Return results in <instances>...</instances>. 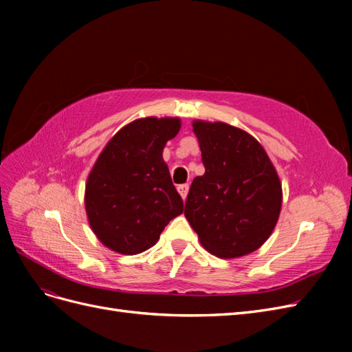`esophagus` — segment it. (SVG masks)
Returning <instances> with one entry per match:
<instances>
[{
  "mask_svg": "<svg viewBox=\"0 0 352 352\" xmlns=\"http://www.w3.org/2000/svg\"><path fill=\"white\" fill-rule=\"evenodd\" d=\"M177 190H179V194H180V197H182L184 199H186V195H188V190H189V185H188V184H185V185H179V186H177Z\"/></svg>",
  "mask_w": 352,
  "mask_h": 352,
  "instance_id": "obj_1",
  "label": "esophagus"
}]
</instances>
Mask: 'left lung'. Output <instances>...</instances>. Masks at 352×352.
Returning <instances> with one entry per match:
<instances>
[{
  "label": "left lung",
  "mask_w": 352,
  "mask_h": 352,
  "mask_svg": "<svg viewBox=\"0 0 352 352\" xmlns=\"http://www.w3.org/2000/svg\"><path fill=\"white\" fill-rule=\"evenodd\" d=\"M206 173L194 179L185 217L220 258L247 255L267 241L282 207V185L264 148L250 133L194 122Z\"/></svg>",
  "instance_id": "1"
}]
</instances>
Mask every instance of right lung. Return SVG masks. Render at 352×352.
Here are the masks:
<instances>
[{
    "label": "right lung",
    "mask_w": 352,
    "mask_h": 352,
    "mask_svg": "<svg viewBox=\"0 0 352 352\" xmlns=\"http://www.w3.org/2000/svg\"><path fill=\"white\" fill-rule=\"evenodd\" d=\"M180 129L179 119L146 117L117 132L92 167L85 207L89 225L105 247L140 254L182 214L184 201L170 177L163 148Z\"/></svg>",
    "instance_id": "obj_1"
}]
</instances>
